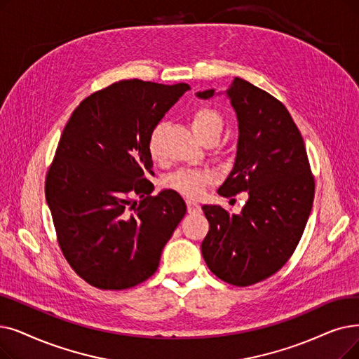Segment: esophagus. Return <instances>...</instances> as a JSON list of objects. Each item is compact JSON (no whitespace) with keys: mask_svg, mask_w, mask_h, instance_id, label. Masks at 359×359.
Here are the masks:
<instances>
[{"mask_svg":"<svg viewBox=\"0 0 359 359\" xmlns=\"http://www.w3.org/2000/svg\"><path fill=\"white\" fill-rule=\"evenodd\" d=\"M186 205H188V212L189 214H198L201 211L199 204H198V202H195V201L188 199V201H186Z\"/></svg>","mask_w":359,"mask_h":359,"instance_id":"34e87169","label":"esophagus"}]
</instances>
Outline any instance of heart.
Instances as JSON below:
<instances>
[{
    "label": "heart",
    "instance_id": "obj_1",
    "mask_svg": "<svg viewBox=\"0 0 359 359\" xmlns=\"http://www.w3.org/2000/svg\"><path fill=\"white\" fill-rule=\"evenodd\" d=\"M191 126L195 135L202 139L207 135L217 133L220 135L223 129V118L212 108L199 107L194 111L191 117ZM163 126L158 124L149 136L148 149L152 158H160V135ZM214 176L210 170H192V168H180L175 173H171L165 177L164 184L165 188L173 189L188 198H198L207 184L212 182Z\"/></svg>",
    "mask_w": 359,
    "mask_h": 359
}]
</instances>
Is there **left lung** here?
Masks as SVG:
<instances>
[{
    "mask_svg": "<svg viewBox=\"0 0 359 359\" xmlns=\"http://www.w3.org/2000/svg\"><path fill=\"white\" fill-rule=\"evenodd\" d=\"M222 93V92H218ZM215 89L196 92L201 100ZM238 118L235 164L218 195L246 192L239 214L204 205L210 230L201 252L223 282L249 286L282 269L298 246L314 201L301 132L286 107L241 77L226 89Z\"/></svg>",
    "mask_w": 359,
    "mask_h": 359,
    "instance_id": "1",
    "label": "left lung"
}]
</instances>
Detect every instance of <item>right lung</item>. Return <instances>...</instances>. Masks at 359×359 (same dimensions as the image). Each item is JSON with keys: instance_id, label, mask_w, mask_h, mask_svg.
Masks as SVG:
<instances>
[{"instance_id": "1", "label": "right lung", "mask_w": 359, "mask_h": 359, "mask_svg": "<svg viewBox=\"0 0 359 359\" xmlns=\"http://www.w3.org/2000/svg\"><path fill=\"white\" fill-rule=\"evenodd\" d=\"M189 89L188 83L121 81L92 93L69 118L45 198L61 251L89 285L129 289L157 271L186 204L170 189L151 196L148 141Z\"/></svg>"}]
</instances>
